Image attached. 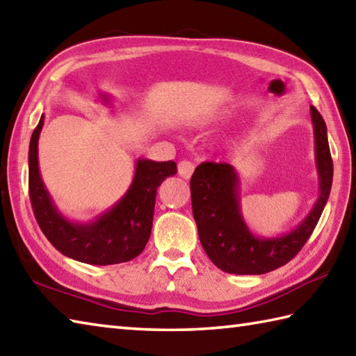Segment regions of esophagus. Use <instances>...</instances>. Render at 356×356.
I'll use <instances>...</instances> for the list:
<instances>
[{
  "mask_svg": "<svg viewBox=\"0 0 356 356\" xmlns=\"http://www.w3.org/2000/svg\"><path fill=\"white\" fill-rule=\"evenodd\" d=\"M177 171H179V176H182L184 179H190L193 176L194 165L191 162H188V160H182L177 166Z\"/></svg>",
  "mask_w": 356,
  "mask_h": 356,
  "instance_id": "obj_1",
  "label": "esophagus"
}]
</instances>
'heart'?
I'll return each mask as SVG.
<instances>
[{"mask_svg": "<svg viewBox=\"0 0 356 356\" xmlns=\"http://www.w3.org/2000/svg\"><path fill=\"white\" fill-rule=\"evenodd\" d=\"M220 118H222V115H219V114L200 117V118H196V120H193L190 123V127L194 128V129H207V128L213 127V124L218 122V120H220Z\"/></svg>", "mask_w": 356, "mask_h": 356, "instance_id": "obj_1", "label": "heart"}]
</instances>
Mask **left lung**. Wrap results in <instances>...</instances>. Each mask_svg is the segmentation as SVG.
Segmentation results:
<instances>
[{"label":"left lung","instance_id":"obj_1","mask_svg":"<svg viewBox=\"0 0 356 356\" xmlns=\"http://www.w3.org/2000/svg\"><path fill=\"white\" fill-rule=\"evenodd\" d=\"M310 117L319 194L307 216L287 233L264 238L250 229L241 210V177L233 165L205 162L194 171L190 188L199 239L222 271L262 275L280 268L293 259L315 229L330 194L333 162L324 118L313 106Z\"/></svg>","mask_w":356,"mask_h":356}]
</instances>
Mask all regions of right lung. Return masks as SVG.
Returning <instances> with one entry per match:
<instances>
[{"instance_id":"right-lung-1","label":"right lung","mask_w":356,"mask_h":356,"mask_svg":"<svg viewBox=\"0 0 356 356\" xmlns=\"http://www.w3.org/2000/svg\"><path fill=\"white\" fill-rule=\"evenodd\" d=\"M100 99L109 103L111 95L100 92ZM43 124L44 114L29 145V196L41 232L60 253L74 261L111 266L134 259L149 239L157 188L177 172L176 163L137 159L134 177L120 200L92 220H72L58 210L41 179L38 138Z\"/></svg>"}]
</instances>
